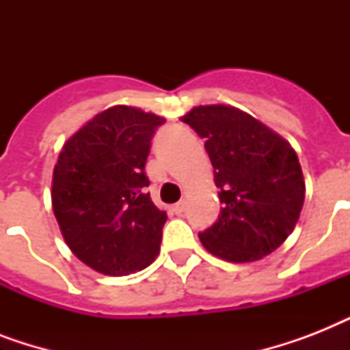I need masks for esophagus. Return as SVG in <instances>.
Instances as JSON below:
<instances>
[{
	"instance_id": "1",
	"label": "esophagus",
	"mask_w": 350,
	"mask_h": 350,
	"mask_svg": "<svg viewBox=\"0 0 350 350\" xmlns=\"http://www.w3.org/2000/svg\"><path fill=\"white\" fill-rule=\"evenodd\" d=\"M185 211V202H180V203H176V205H172V213L174 214H181Z\"/></svg>"
}]
</instances>
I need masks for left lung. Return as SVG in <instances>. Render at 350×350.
<instances>
[{
  "mask_svg": "<svg viewBox=\"0 0 350 350\" xmlns=\"http://www.w3.org/2000/svg\"><path fill=\"white\" fill-rule=\"evenodd\" d=\"M183 121L205 139L224 205L218 221L198 234L203 247L234 263L271 254L304 207L305 181L294 148L234 107H196Z\"/></svg>",
  "mask_w": 350,
  "mask_h": 350,
  "instance_id": "8db88e82",
  "label": "left lung"
}]
</instances>
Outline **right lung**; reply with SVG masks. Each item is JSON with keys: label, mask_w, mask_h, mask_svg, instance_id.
<instances>
[{"label": "right lung", "mask_w": 350, "mask_h": 350, "mask_svg": "<svg viewBox=\"0 0 350 350\" xmlns=\"http://www.w3.org/2000/svg\"><path fill=\"white\" fill-rule=\"evenodd\" d=\"M163 118L118 105L63 145L52 208L68 249L94 271L125 276L159 254L167 214L148 196L145 163Z\"/></svg>", "instance_id": "1"}]
</instances>
